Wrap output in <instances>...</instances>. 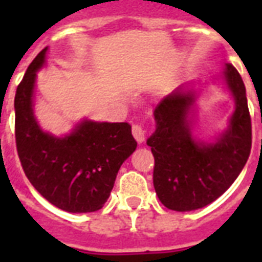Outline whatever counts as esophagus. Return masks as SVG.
Masks as SVG:
<instances>
[{"mask_svg":"<svg viewBox=\"0 0 262 262\" xmlns=\"http://www.w3.org/2000/svg\"><path fill=\"white\" fill-rule=\"evenodd\" d=\"M132 133L135 136V139L137 143H144V140H145V130H144V127L141 126V125H133V127H132Z\"/></svg>","mask_w":262,"mask_h":262,"instance_id":"1","label":"esophagus"}]
</instances>
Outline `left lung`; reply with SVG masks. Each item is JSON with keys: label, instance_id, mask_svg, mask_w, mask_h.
I'll use <instances>...</instances> for the list:
<instances>
[{"label": "left lung", "instance_id": "obj_1", "mask_svg": "<svg viewBox=\"0 0 262 262\" xmlns=\"http://www.w3.org/2000/svg\"><path fill=\"white\" fill-rule=\"evenodd\" d=\"M220 77L235 108L215 140L204 141L191 133L199 83L178 87L154 111L156 129L147 140L155 158L154 186L160 203L172 211H194L219 199L250 155L252 121L242 77L231 63H226Z\"/></svg>", "mask_w": 262, "mask_h": 262}]
</instances>
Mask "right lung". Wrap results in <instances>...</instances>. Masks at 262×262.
Returning <instances> with one entry per match:
<instances>
[{"label": "right lung", "instance_id": "add662e5", "mask_svg": "<svg viewBox=\"0 0 262 262\" xmlns=\"http://www.w3.org/2000/svg\"><path fill=\"white\" fill-rule=\"evenodd\" d=\"M47 50L31 62L14 96L18 158L27 178L49 203L72 213L99 211L137 141L127 122L83 119L65 136L42 130L34 98L36 73L46 63Z\"/></svg>", "mask_w": 262, "mask_h": 262}]
</instances>
